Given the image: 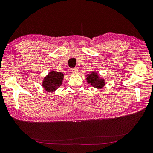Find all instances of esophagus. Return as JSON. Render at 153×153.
Here are the masks:
<instances>
[{"instance_id": "esophagus-1", "label": "esophagus", "mask_w": 153, "mask_h": 153, "mask_svg": "<svg viewBox=\"0 0 153 153\" xmlns=\"http://www.w3.org/2000/svg\"><path fill=\"white\" fill-rule=\"evenodd\" d=\"M70 71H71V72L75 74V73H77V68H72L71 69H70Z\"/></svg>"}]
</instances>
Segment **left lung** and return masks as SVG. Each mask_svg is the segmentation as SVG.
<instances>
[{
  "instance_id": "obj_1",
  "label": "left lung",
  "mask_w": 153,
  "mask_h": 153,
  "mask_svg": "<svg viewBox=\"0 0 153 153\" xmlns=\"http://www.w3.org/2000/svg\"><path fill=\"white\" fill-rule=\"evenodd\" d=\"M86 79L88 84H91L93 87L96 88H103L105 85V79L101 78L98 74L95 72H92L91 74H87Z\"/></svg>"
}]
</instances>
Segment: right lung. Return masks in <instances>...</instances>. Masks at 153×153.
<instances>
[{"label":"right lung","mask_w":153,"mask_h":153,"mask_svg":"<svg viewBox=\"0 0 153 153\" xmlns=\"http://www.w3.org/2000/svg\"><path fill=\"white\" fill-rule=\"evenodd\" d=\"M64 74L51 70L42 81V86L46 92H52L56 91L62 83Z\"/></svg>","instance_id":"1"}]
</instances>
